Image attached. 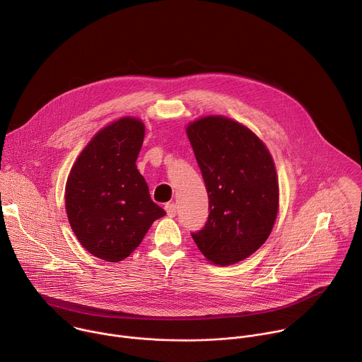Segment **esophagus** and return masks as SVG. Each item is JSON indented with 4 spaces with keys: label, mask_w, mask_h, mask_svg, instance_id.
Returning <instances> with one entry per match:
<instances>
[{
    "label": "esophagus",
    "mask_w": 362,
    "mask_h": 362,
    "mask_svg": "<svg viewBox=\"0 0 362 362\" xmlns=\"http://www.w3.org/2000/svg\"><path fill=\"white\" fill-rule=\"evenodd\" d=\"M165 209H166V212H168V215H169L170 218H175V216H176V212H177V206H176L175 203H166Z\"/></svg>",
    "instance_id": "esophagus-1"
}]
</instances>
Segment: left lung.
I'll list each match as a JSON object with an SVG mask.
<instances>
[{
  "instance_id": "1",
  "label": "left lung",
  "mask_w": 362,
  "mask_h": 362,
  "mask_svg": "<svg viewBox=\"0 0 362 362\" xmlns=\"http://www.w3.org/2000/svg\"><path fill=\"white\" fill-rule=\"evenodd\" d=\"M208 190L209 218L192 233L199 250L221 267L246 259L269 238L279 211V183L267 144L245 124L221 115L186 126Z\"/></svg>"
}]
</instances>
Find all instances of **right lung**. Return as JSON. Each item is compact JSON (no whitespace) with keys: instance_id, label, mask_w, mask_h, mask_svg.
<instances>
[{"instance_id":"obj_1","label":"right lung","mask_w":362,"mask_h":362,"mask_svg":"<svg viewBox=\"0 0 362 362\" xmlns=\"http://www.w3.org/2000/svg\"><path fill=\"white\" fill-rule=\"evenodd\" d=\"M144 123L120 117L100 129L76 159L66 182L69 223L98 259L120 262L166 212L154 203L136 166Z\"/></svg>"}]
</instances>
